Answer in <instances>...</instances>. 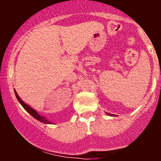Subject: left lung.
<instances>
[{
	"label": "left lung",
	"mask_w": 161,
	"mask_h": 161,
	"mask_svg": "<svg viewBox=\"0 0 161 161\" xmlns=\"http://www.w3.org/2000/svg\"><path fill=\"white\" fill-rule=\"evenodd\" d=\"M108 115H110V116H115L114 114H108Z\"/></svg>",
	"instance_id": "left-lung-1"
}]
</instances>
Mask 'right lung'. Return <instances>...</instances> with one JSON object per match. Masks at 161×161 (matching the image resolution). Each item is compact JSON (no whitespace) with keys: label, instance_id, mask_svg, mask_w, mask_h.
Masks as SVG:
<instances>
[{"label":"right lung","instance_id":"1","mask_svg":"<svg viewBox=\"0 0 161 161\" xmlns=\"http://www.w3.org/2000/svg\"><path fill=\"white\" fill-rule=\"evenodd\" d=\"M14 92H15V95H16V98H17L18 101H19V102L20 103V104H21L22 106L23 107V108L25 109V110H26V111L29 113V114H30L31 115L33 116V117L36 118V119H38V121L42 122V123H45V124H50V123H51V122H50L49 120H47V119H46L45 116H42L39 115V114H38V113H37V111H36V110H34V109L31 108L30 106H29V105L25 104V102H23V101L21 100V98H20V97H19V96L18 95L17 92H16L15 90H14Z\"/></svg>","mask_w":161,"mask_h":161}]
</instances>
